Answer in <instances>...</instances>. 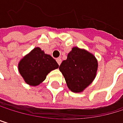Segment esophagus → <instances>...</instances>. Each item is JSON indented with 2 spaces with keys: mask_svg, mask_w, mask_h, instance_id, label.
<instances>
[{
  "mask_svg": "<svg viewBox=\"0 0 123 123\" xmlns=\"http://www.w3.org/2000/svg\"><path fill=\"white\" fill-rule=\"evenodd\" d=\"M56 60H57V62L58 65L60 66V63H61V62H62V60H61L60 58H57V59H56Z\"/></svg>",
  "mask_w": 123,
  "mask_h": 123,
  "instance_id": "esophagus-1",
  "label": "esophagus"
}]
</instances>
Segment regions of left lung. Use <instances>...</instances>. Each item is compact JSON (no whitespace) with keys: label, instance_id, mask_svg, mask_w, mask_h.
Returning <instances> with one entry per match:
<instances>
[{"label":"left lung","instance_id":"obj_1","mask_svg":"<svg viewBox=\"0 0 123 123\" xmlns=\"http://www.w3.org/2000/svg\"><path fill=\"white\" fill-rule=\"evenodd\" d=\"M98 62L95 56L83 49L73 47L67 59L60 64L68 88L74 93L83 92L97 75Z\"/></svg>","mask_w":123,"mask_h":123}]
</instances>
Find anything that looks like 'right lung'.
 Wrapping results in <instances>:
<instances>
[{"label": "right lung", "mask_w": 123, "mask_h": 123, "mask_svg": "<svg viewBox=\"0 0 123 123\" xmlns=\"http://www.w3.org/2000/svg\"><path fill=\"white\" fill-rule=\"evenodd\" d=\"M59 67L56 60L40 47L32 49L18 63V71L26 83L37 86L43 83L47 74Z\"/></svg>", "instance_id": "add662e5"}]
</instances>
